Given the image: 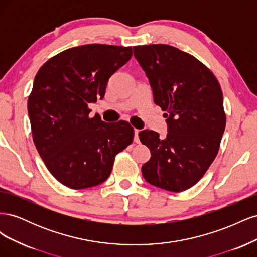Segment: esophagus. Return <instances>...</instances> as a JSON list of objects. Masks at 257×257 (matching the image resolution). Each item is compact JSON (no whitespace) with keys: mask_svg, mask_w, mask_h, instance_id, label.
Here are the masks:
<instances>
[{"mask_svg":"<svg viewBox=\"0 0 257 257\" xmlns=\"http://www.w3.org/2000/svg\"><path fill=\"white\" fill-rule=\"evenodd\" d=\"M134 133H135V135H134V143H136V144H138L139 143V137H138V133H139V130H134Z\"/></svg>","mask_w":257,"mask_h":257,"instance_id":"34e87169","label":"esophagus"}]
</instances>
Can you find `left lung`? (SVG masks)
<instances>
[{
  "label": "left lung",
  "instance_id": "obj_1",
  "mask_svg": "<svg viewBox=\"0 0 257 257\" xmlns=\"http://www.w3.org/2000/svg\"><path fill=\"white\" fill-rule=\"evenodd\" d=\"M145 71L154 103L166 111L167 136L139 132L151 158L142 167L145 180L170 192L196 184L219 151L226 125L220 83L190 53L164 44L133 47Z\"/></svg>",
  "mask_w": 257,
  "mask_h": 257
}]
</instances>
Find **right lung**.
<instances>
[{
	"label": "right lung",
	"mask_w": 257,
	"mask_h": 257,
	"mask_svg": "<svg viewBox=\"0 0 257 257\" xmlns=\"http://www.w3.org/2000/svg\"><path fill=\"white\" fill-rule=\"evenodd\" d=\"M132 47L90 44L69 48L38 69L28 99L36 149L51 175L74 190L103 183L115 155L132 144L126 121L89 116L110 77L132 58Z\"/></svg>",
	"instance_id": "add662e5"
}]
</instances>
